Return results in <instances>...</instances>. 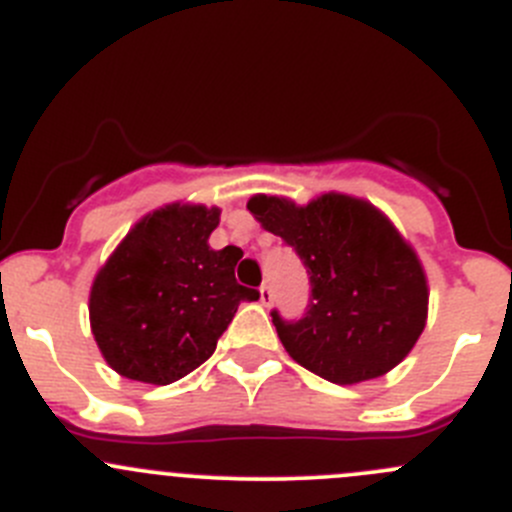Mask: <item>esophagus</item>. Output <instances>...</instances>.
Returning <instances> with one entry per match:
<instances>
[{
    "label": "esophagus",
    "mask_w": 512,
    "mask_h": 512,
    "mask_svg": "<svg viewBox=\"0 0 512 512\" xmlns=\"http://www.w3.org/2000/svg\"><path fill=\"white\" fill-rule=\"evenodd\" d=\"M272 300H275V290H272V285H267V282H265V285L260 287V302L265 307H270Z\"/></svg>",
    "instance_id": "obj_1"
}]
</instances>
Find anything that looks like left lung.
<instances>
[{
	"label": "left lung",
	"mask_w": 512,
	"mask_h": 512,
	"mask_svg": "<svg viewBox=\"0 0 512 512\" xmlns=\"http://www.w3.org/2000/svg\"><path fill=\"white\" fill-rule=\"evenodd\" d=\"M257 222L305 262L312 297L305 317L272 312L287 355L305 370L355 385L408 357L428 322V277L398 227L360 197L325 192L307 205L255 195Z\"/></svg>",
	"instance_id": "left-lung-1"
}]
</instances>
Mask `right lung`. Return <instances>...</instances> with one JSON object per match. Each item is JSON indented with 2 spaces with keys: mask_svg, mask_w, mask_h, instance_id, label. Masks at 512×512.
<instances>
[{
  "mask_svg": "<svg viewBox=\"0 0 512 512\" xmlns=\"http://www.w3.org/2000/svg\"><path fill=\"white\" fill-rule=\"evenodd\" d=\"M220 207L172 202L142 217L94 275L89 325L107 365L122 377L170 385L215 352L242 300L240 257L212 250Z\"/></svg>",
  "mask_w": 512,
  "mask_h": 512,
  "instance_id": "1",
  "label": "right lung"
}]
</instances>
